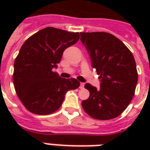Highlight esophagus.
Listing matches in <instances>:
<instances>
[{
  "label": "esophagus",
  "instance_id": "34e87169",
  "mask_svg": "<svg viewBox=\"0 0 150 150\" xmlns=\"http://www.w3.org/2000/svg\"><path fill=\"white\" fill-rule=\"evenodd\" d=\"M84 88V83H80V85H79V88Z\"/></svg>",
  "mask_w": 150,
  "mask_h": 150
}]
</instances>
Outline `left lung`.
Here are the masks:
<instances>
[{
	"label": "left lung",
	"mask_w": 150,
	"mask_h": 150,
	"mask_svg": "<svg viewBox=\"0 0 150 150\" xmlns=\"http://www.w3.org/2000/svg\"><path fill=\"white\" fill-rule=\"evenodd\" d=\"M80 40L101 79L100 89L85 84L90 96L82 101V107L94 119L116 118L125 110L135 94L138 75L134 57L120 40L109 33L82 32Z\"/></svg>",
	"instance_id": "8db88e82"
}]
</instances>
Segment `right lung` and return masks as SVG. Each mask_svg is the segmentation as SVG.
Segmentation results:
<instances>
[{
    "mask_svg": "<svg viewBox=\"0 0 150 150\" xmlns=\"http://www.w3.org/2000/svg\"><path fill=\"white\" fill-rule=\"evenodd\" d=\"M79 39V34L46 27L33 34L15 59L13 81L25 108L37 115L59 109L66 92L79 87L76 79H63L53 71L62 53Z\"/></svg>",
    "mask_w": 150,
    "mask_h": 150,
    "instance_id": "1",
    "label": "right lung"
}]
</instances>
